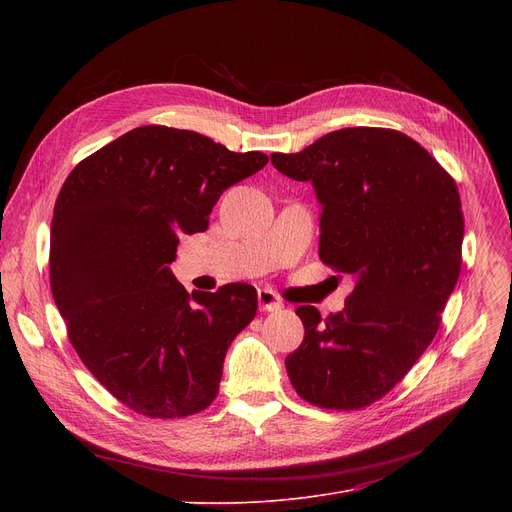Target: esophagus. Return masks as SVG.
Segmentation results:
<instances>
[{
	"label": "esophagus",
	"mask_w": 512,
	"mask_h": 512,
	"mask_svg": "<svg viewBox=\"0 0 512 512\" xmlns=\"http://www.w3.org/2000/svg\"><path fill=\"white\" fill-rule=\"evenodd\" d=\"M257 301H259L261 311H280L282 309L280 299L276 297L272 290H267V288L257 290Z\"/></svg>",
	"instance_id": "34e87169"
}]
</instances>
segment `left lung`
<instances>
[{
	"mask_svg": "<svg viewBox=\"0 0 512 512\" xmlns=\"http://www.w3.org/2000/svg\"><path fill=\"white\" fill-rule=\"evenodd\" d=\"M311 182L321 205L319 257L355 278L344 309L297 315L305 338L286 357L307 402L355 411L390 392L423 355L461 274L463 211L454 180L407 134L342 128L299 153H272Z\"/></svg>",
	"mask_w": 512,
	"mask_h": 512,
	"instance_id": "obj_1",
	"label": "left lung"
}]
</instances>
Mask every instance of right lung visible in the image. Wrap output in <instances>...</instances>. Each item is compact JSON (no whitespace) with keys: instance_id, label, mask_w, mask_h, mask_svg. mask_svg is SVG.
<instances>
[{"instance_id":"obj_1","label":"right lung","mask_w":512,"mask_h":512,"mask_svg":"<svg viewBox=\"0 0 512 512\" xmlns=\"http://www.w3.org/2000/svg\"><path fill=\"white\" fill-rule=\"evenodd\" d=\"M267 155L193 130L134 128L70 172L49 236L51 292L87 369L132 411L174 419L218 396L224 357L257 311L251 284L188 294L170 263L182 234Z\"/></svg>"}]
</instances>
